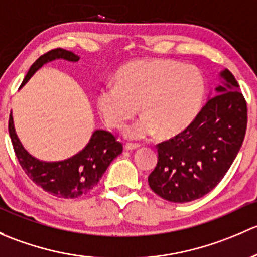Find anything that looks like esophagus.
<instances>
[{
  "mask_svg": "<svg viewBox=\"0 0 257 257\" xmlns=\"http://www.w3.org/2000/svg\"><path fill=\"white\" fill-rule=\"evenodd\" d=\"M140 147L139 144H131V142H127V144L125 145V148L127 151H132V150H137V148Z\"/></svg>",
  "mask_w": 257,
  "mask_h": 257,
  "instance_id": "obj_1",
  "label": "esophagus"
}]
</instances>
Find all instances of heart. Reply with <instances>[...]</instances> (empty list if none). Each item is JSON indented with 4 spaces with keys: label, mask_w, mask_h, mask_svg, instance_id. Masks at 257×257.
Returning a JSON list of instances; mask_svg holds the SVG:
<instances>
[{
    "label": "heart",
    "mask_w": 257,
    "mask_h": 257,
    "mask_svg": "<svg viewBox=\"0 0 257 257\" xmlns=\"http://www.w3.org/2000/svg\"><path fill=\"white\" fill-rule=\"evenodd\" d=\"M205 95L202 71L171 59H137L115 75V86H105L96 106L107 126L123 128L139 112L142 117L126 130L130 139L178 135L194 120Z\"/></svg>",
    "instance_id": "b5f03b06"
}]
</instances>
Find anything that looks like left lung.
Listing matches in <instances>:
<instances>
[{
    "mask_svg": "<svg viewBox=\"0 0 257 257\" xmlns=\"http://www.w3.org/2000/svg\"><path fill=\"white\" fill-rule=\"evenodd\" d=\"M193 122L157 145L158 162L148 176L163 199L187 203L208 194L224 178L239 153L247 125L246 101L229 70Z\"/></svg>",
    "mask_w": 257,
    "mask_h": 257,
    "instance_id": "left-lung-1",
    "label": "left lung"
}]
</instances>
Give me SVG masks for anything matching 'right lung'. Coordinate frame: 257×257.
<instances>
[{"label": "right lung", "mask_w": 257, "mask_h": 257, "mask_svg": "<svg viewBox=\"0 0 257 257\" xmlns=\"http://www.w3.org/2000/svg\"><path fill=\"white\" fill-rule=\"evenodd\" d=\"M55 59L78 62L79 57L73 52L62 48L49 50L31 65L21 88L37 70ZM9 132L18 162L26 174L44 192L64 199H74L89 193L97 186L110 163L122 152V145L116 141L111 132L96 130L92 132L88 145L80 152L64 161L46 162L30 155L21 144L13 125L12 113L9 120Z\"/></svg>", "instance_id": "1"}]
</instances>
